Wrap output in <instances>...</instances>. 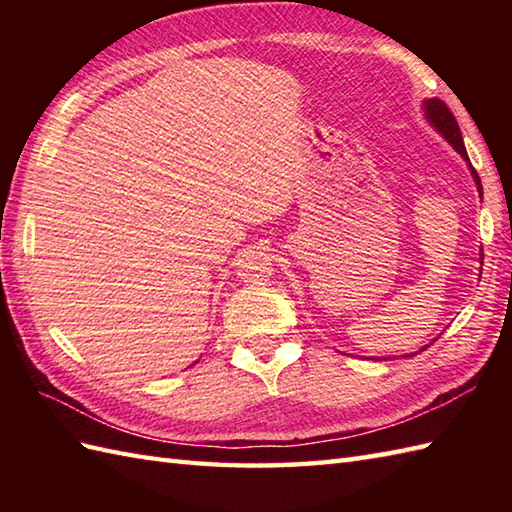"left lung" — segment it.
<instances>
[{
    "label": "left lung",
    "mask_w": 512,
    "mask_h": 512,
    "mask_svg": "<svg viewBox=\"0 0 512 512\" xmlns=\"http://www.w3.org/2000/svg\"><path fill=\"white\" fill-rule=\"evenodd\" d=\"M424 116H427V121L438 129V132L447 138V143L458 151V154L469 162V169H471V173H473V180H475V184H477V191H480V195H482V180H480V176H477V171L473 169V165H471V160H469V154H466V147H464V140H462V134H460V127H458V121H455V116L451 114V110L447 107V103L444 101H440V99H427L424 101ZM429 345H424L420 352H424L427 350ZM411 356V354H409Z\"/></svg>",
    "instance_id": "left-lung-1"
}]
</instances>
